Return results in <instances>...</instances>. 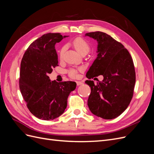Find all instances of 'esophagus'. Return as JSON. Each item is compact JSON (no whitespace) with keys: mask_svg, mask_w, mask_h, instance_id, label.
Returning <instances> with one entry per match:
<instances>
[{"mask_svg":"<svg viewBox=\"0 0 154 154\" xmlns=\"http://www.w3.org/2000/svg\"><path fill=\"white\" fill-rule=\"evenodd\" d=\"M83 82H80V81H76V84L77 85H81L83 84Z\"/></svg>","mask_w":154,"mask_h":154,"instance_id":"34e87169","label":"esophagus"}]
</instances>
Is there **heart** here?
<instances>
[{"label":"heart","mask_w":154,"mask_h":154,"mask_svg":"<svg viewBox=\"0 0 154 154\" xmlns=\"http://www.w3.org/2000/svg\"><path fill=\"white\" fill-rule=\"evenodd\" d=\"M71 44L78 52L80 54H87L91 51V45L88 42L82 37H77L74 38ZM66 50V46L63 45L60 49L59 57L60 58H63V55ZM70 74L73 77H76L78 76V71L76 70H71L69 71Z\"/></svg>","instance_id":"1"}]
</instances>
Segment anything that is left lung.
<instances>
[{"instance_id": "left-lung-1", "label": "left lung", "mask_w": 154, "mask_h": 154, "mask_svg": "<svg viewBox=\"0 0 154 154\" xmlns=\"http://www.w3.org/2000/svg\"><path fill=\"white\" fill-rule=\"evenodd\" d=\"M97 42V56L86 76L91 88L87 105L91 112L103 119L117 118L132 100L136 83L132 58L124 45L101 31L87 32ZM103 75L104 80L95 85L91 79Z\"/></svg>"}]
</instances>
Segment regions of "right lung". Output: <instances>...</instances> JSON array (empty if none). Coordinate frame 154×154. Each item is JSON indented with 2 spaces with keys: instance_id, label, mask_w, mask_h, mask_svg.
<instances>
[{
  "instance_id": "obj_1",
  "label": "right lung",
  "mask_w": 154,
  "mask_h": 154,
  "mask_svg": "<svg viewBox=\"0 0 154 154\" xmlns=\"http://www.w3.org/2000/svg\"><path fill=\"white\" fill-rule=\"evenodd\" d=\"M66 36L51 32L42 35L29 46L22 59L21 94L31 114L40 119L51 120L61 116L70 92L76 87L71 81L51 82L48 76L58 66L55 44Z\"/></svg>"
}]
</instances>
